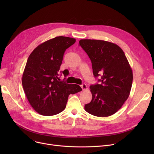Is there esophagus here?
Here are the masks:
<instances>
[{
  "mask_svg": "<svg viewBox=\"0 0 154 154\" xmlns=\"http://www.w3.org/2000/svg\"><path fill=\"white\" fill-rule=\"evenodd\" d=\"M80 87H81V88H82L83 90H86L87 89V86L85 84H82L81 85H80Z\"/></svg>",
  "mask_w": 154,
  "mask_h": 154,
  "instance_id": "1",
  "label": "esophagus"
}]
</instances>
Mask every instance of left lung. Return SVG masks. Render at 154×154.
Listing matches in <instances>:
<instances>
[{
  "label": "left lung",
  "mask_w": 154,
  "mask_h": 154,
  "mask_svg": "<svg viewBox=\"0 0 154 154\" xmlns=\"http://www.w3.org/2000/svg\"><path fill=\"white\" fill-rule=\"evenodd\" d=\"M79 45L89 57L94 77H101L100 84L90 86L92 99L85 105V111L100 117L114 114L128 99L132 85V70L124 51L101 40L81 39Z\"/></svg>",
  "instance_id": "8db88e82"
}]
</instances>
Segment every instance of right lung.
<instances>
[{"instance_id": "right-lung-1", "label": "right lung", "mask_w": 154, "mask_h": 154, "mask_svg": "<svg viewBox=\"0 0 154 154\" xmlns=\"http://www.w3.org/2000/svg\"><path fill=\"white\" fill-rule=\"evenodd\" d=\"M75 39L59 36L38 45L30 54L22 83L27 100L39 114L54 116L66 107L69 95L82 91L77 84L59 81V74L63 54ZM68 75L69 71L62 72Z\"/></svg>"}]
</instances>
